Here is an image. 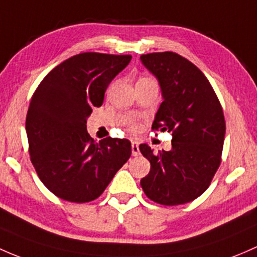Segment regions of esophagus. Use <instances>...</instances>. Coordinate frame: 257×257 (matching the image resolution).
<instances>
[{"label":"esophagus","instance_id":"1","mask_svg":"<svg viewBox=\"0 0 257 257\" xmlns=\"http://www.w3.org/2000/svg\"><path fill=\"white\" fill-rule=\"evenodd\" d=\"M132 154H133L134 156H138V155H139V154H140L139 144H138L137 142L132 143Z\"/></svg>","mask_w":257,"mask_h":257}]
</instances>
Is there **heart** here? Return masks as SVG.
Masks as SVG:
<instances>
[{
  "label": "heart",
  "mask_w": 257,
  "mask_h": 257,
  "mask_svg": "<svg viewBox=\"0 0 257 257\" xmlns=\"http://www.w3.org/2000/svg\"><path fill=\"white\" fill-rule=\"evenodd\" d=\"M144 79H147V77H144ZM131 129H132V131H134V132L138 131V129H139V124H138V123H132L131 124Z\"/></svg>",
  "instance_id": "heart-1"
}]
</instances>
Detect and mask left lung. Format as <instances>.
Segmentation results:
<instances>
[{
	"mask_svg": "<svg viewBox=\"0 0 257 257\" xmlns=\"http://www.w3.org/2000/svg\"><path fill=\"white\" fill-rule=\"evenodd\" d=\"M160 83L164 101L153 131L172 133V148L154 154L139 147L150 161L140 185L148 198L163 206L193 201L209 187L221 161L225 119L221 104L203 72L174 51L140 56Z\"/></svg>",
	"mask_w": 257,
	"mask_h": 257,
	"instance_id": "left-lung-1",
	"label": "left lung"
}]
</instances>
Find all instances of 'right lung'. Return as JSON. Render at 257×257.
Returning <instances> with one entry per match:
<instances>
[{
  "mask_svg": "<svg viewBox=\"0 0 257 257\" xmlns=\"http://www.w3.org/2000/svg\"><path fill=\"white\" fill-rule=\"evenodd\" d=\"M132 55L81 53L59 64L34 91L26 118L29 155L45 187L59 198H98L132 155L128 139L97 143L86 119L101 107L110 81Z\"/></svg>",
  "mask_w": 257,
  "mask_h": 257,
  "instance_id": "1",
  "label": "right lung"
}]
</instances>
